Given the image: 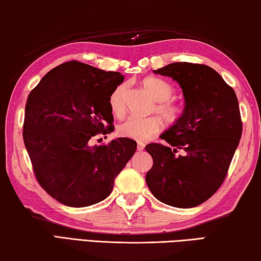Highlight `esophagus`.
Returning a JSON list of instances; mask_svg holds the SVG:
<instances>
[{"label":"esophagus","instance_id":"obj_1","mask_svg":"<svg viewBox=\"0 0 261 261\" xmlns=\"http://www.w3.org/2000/svg\"><path fill=\"white\" fill-rule=\"evenodd\" d=\"M144 148H145V144H143V143H138V144H137V149H138L139 152L144 151Z\"/></svg>","mask_w":261,"mask_h":261}]
</instances>
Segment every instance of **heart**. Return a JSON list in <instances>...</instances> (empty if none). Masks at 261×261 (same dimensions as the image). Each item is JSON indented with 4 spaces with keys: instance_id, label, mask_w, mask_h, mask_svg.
<instances>
[{
    "instance_id": "1",
    "label": "heart",
    "mask_w": 261,
    "mask_h": 261,
    "mask_svg": "<svg viewBox=\"0 0 261 261\" xmlns=\"http://www.w3.org/2000/svg\"><path fill=\"white\" fill-rule=\"evenodd\" d=\"M141 86L145 91L156 101L153 107L163 122L167 124L174 125L182 118L184 114L183 103L173 99L175 88L166 82L165 79L156 77H147L141 81ZM125 96L126 85L121 84L112 92L109 96V107L115 116L121 117L125 113ZM161 120L156 116L146 118H139L135 116L127 117L117 127L118 135L125 138L144 141L158 134L161 130Z\"/></svg>"
}]
</instances>
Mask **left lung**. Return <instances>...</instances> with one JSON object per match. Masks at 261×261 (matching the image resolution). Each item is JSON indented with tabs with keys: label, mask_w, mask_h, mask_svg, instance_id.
I'll use <instances>...</instances> for the list:
<instances>
[{
	"label": "left lung",
	"mask_w": 261,
	"mask_h": 261,
	"mask_svg": "<svg viewBox=\"0 0 261 261\" xmlns=\"http://www.w3.org/2000/svg\"><path fill=\"white\" fill-rule=\"evenodd\" d=\"M154 73L171 77L182 87L185 108L180 120L146 151L153 166L146 183L163 204L190 208L205 202L222 185L242 136L235 91L214 69L177 62ZM182 149L183 154H175Z\"/></svg>",
	"instance_id": "1"
}]
</instances>
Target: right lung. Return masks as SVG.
<instances>
[{"label":"right lung","mask_w":261,"mask_h":261,"mask_svg":"<svg viewBox=\"0 0 261 261\" xmlns=\"http://www.w3.org/2000/svg\"><path fill=\"white\" fill-rule=\"evenodd\" d=\"M124 81L78 61L51 69L30 92L23 138L41 188L61 204L86 207L107 198L137 143L117 138L90 146L114 131L109 96Z\"/></svg>","instance_id":"obj_1"}]
</instances>
